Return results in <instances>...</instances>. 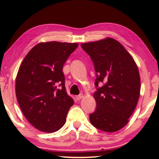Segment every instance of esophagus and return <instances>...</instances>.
<instances>
[{
  "label": "esophagus",
  "instance_id": "34e87169",
  "mask_svg": "<svg viewBox=\"0 0 159 159\" xmlns=\"http://www.w3.org/2000/svg\"><path fill=\"white\" fill-rule=\"evenodd\" d=\"M83 97H84V95H82V94H81V95H77V96L76 97V98H77V101H80V100H81L82 98H83Z\"/></svg>",
  "mask_w": 159,
  "mask_h": 159
}]
</instances>
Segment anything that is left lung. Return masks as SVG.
<instances>
[{
  "mask_svg": "<svg viewBox=\"0 0 159 159\" xmlns=\"http://www.w3.org/2000/svg\"><path fill=\"white\" fill-rule=\"evenodd\" d=\"M97 73L93 97L97 103L90 121L107 132L122 129L135 109L140 94V78L134 58L119 41L111 38L82 43Z\"/></svg>",
  "mask_w": 159,
  "mask_h": 159,
  "instance_id": "8db88e82",
  "label": "left lung"
}]
</instances>
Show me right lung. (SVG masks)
I'll use <instances>...</instances> for the list:
<instances>
[{
    "label": "right lung",
    "mask_w": 159,
    "mask_h": 159,
    "mask_svg": "<svg viewBox=\"0 0 159 159\" xmlns=\"http://www.w3.org/2000/svg\"><path fill=\"white\" fill-rule=\"evenodd\" d=\"M77 43H40L27 54L16 77V95L26 119L42 132H54L64 125L74 104L67 94L63 66Z\"/></svg>",
    "instance_id": "add662e5"
}]
</instances>
